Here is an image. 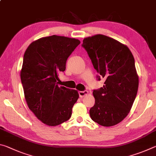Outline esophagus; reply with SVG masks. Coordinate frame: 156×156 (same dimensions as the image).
I'll list each match as a JSON object with an SVG mask.
<instances>
[{
	"instance_id": "1",
	"label": "esophagus",
	"mask_w": 156,
	"mask_h": 156,
	"mask_svg": "<svg viewBox=\"0 0 156 156\" xmlns=\"http://www.w3.org/2000/svg\"><path fill=\"white\" fill-rule=\"evenodd\" d=\"M88 91H78V94H79V96H80V98H83L84 97V96H86L87 94H88Z\"/></svg>"
}]
</instances>
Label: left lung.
Here are the masks:
<instances>
[{"label":"left lung","instance_id":"left-lung-1","mask_svg":"<svg viewBox=\"0 0 156 156\" xmlns=\"http://www.w3.org/2000/svg\"><path fill=\"white\" fill-rule=\"evenodd\" d=\"M82 47L99 73L104 78L103 87L95 89V105L89 110L94 122L104 126L120 122L130 112L138 89L135 60L127 47L102 34L87 37Z\"/></svg>","mask_w":156,"mask_h":156}]
</instances>
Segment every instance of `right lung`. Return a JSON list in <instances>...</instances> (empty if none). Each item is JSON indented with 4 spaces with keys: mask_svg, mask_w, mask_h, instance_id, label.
Listing matches in <instances>:
<instances>
[{
    "mask_svg": "<svg viewBox=\"0 0 156 156\" xmlns=\"http://www.w3.org/2000/svg\"><path fill=\"white\" fill-rule=\"evenodd\" d=\"M80 42L53 35L31 43L25 52L21 83L30 109L49 126L59 125L72 116L79 98L75 89L58 86V73L64 72L69 56Z\"/></svg>",
    "mask_w": 156,
    "mask_h": 156,
    "instance_id": "right-lung-1",
    "label": "right lung"
}]
</instances>
